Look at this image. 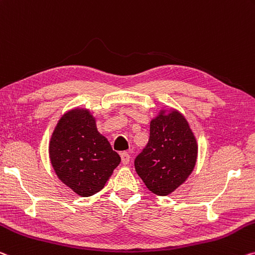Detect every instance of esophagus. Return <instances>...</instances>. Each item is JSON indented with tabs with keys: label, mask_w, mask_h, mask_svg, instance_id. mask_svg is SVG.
Masks as SVG:
<instances>
[{
	"label": "esophagus",
	"mask_w": 255,
	"mask_h": 255,
	"mask_svg": "<svg viewBox=\"0 0 255 255\" xmlns=\"http://www.w3.org/2000/svg\"><path fill=\"white\" fill-rule=\"evenodd\" d=\"M129 160H130V155H129V153H127V152L121 153V162H123V164H125V165L128 164Z\"/></svg>",
	"instance_id": "obj_1"
}]
</instances>
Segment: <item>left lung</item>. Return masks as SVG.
<instances>
[{
    "mask_svg": "<svg viewBox=\"0 0 255 255\" xmlns=\"http://www.w3.org/2000/svg\"><path fill=\"white\" fill-rule=\"evenodd\" d=\"M197 140L183 113L161 109L149 124V139L135 159V169L152 193L167 196L194 170Z\"/></svg>",
    "mask_w": 255,
    "mask_h": 255,
    "instance_id": "1",
    "label": "left lung"
}]
</instances>
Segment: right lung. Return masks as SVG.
<instances>
[{
	"instance_id": "add662e5",
	"label": "right lung",
	"mask_w": 255,
	"mask_h": 255,
	"mask_svg": "<svg viewBox=\"0 0 255 255\" xmlns=\"http://www.w3.org/2000/svg\"><path fill=\"white\" fill-rule=\"evenodd\" d=\"M48 154L58 178L82 197L100 192L121 160L85 108L71 109L59 119Z\"/></svg>"
}]
</instances>
